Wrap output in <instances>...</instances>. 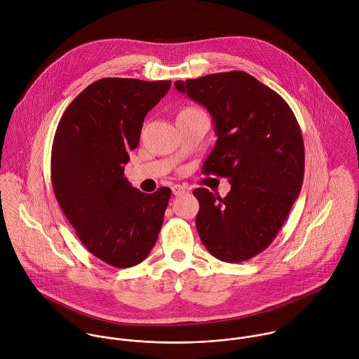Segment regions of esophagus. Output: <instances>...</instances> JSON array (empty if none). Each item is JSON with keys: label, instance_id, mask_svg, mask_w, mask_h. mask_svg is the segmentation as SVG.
<instances>
[{"label": "esophagus", "instance_id": "1", "mask_svg": "<svg viewBox=\"0 0 359 359\" xmlns=\"http://www.w3.org/2000/svg\"><path fill=\"white\" fill-rule=\"evenodd\" d=\"M171 189H172V194H174L175 196H180V195H182V194L185 192L187 188H185L184 185H180V184H178V185H172Z\"/></svg>", "mask_w": 359, "mask_h": 359}]
</instances>
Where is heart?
I'll list each match as a JSON object with an SVG mask.
<instances>
[{
  "label": "heart",
  "mask_w": 359,
  "mask_h": 359,
  "mask_svg": "<svg viewBox=\"0 0 359 359\" xmlns=\"http://www.w3.org/2000/svg\"><path fill=\"white\" fill-rule=\"evenodd\" d=\"M194 107H187V109H184V110H181V111H185V110H192Z\"/></svg>",
  "instance_id": "b5f03b06"
}]
</instances>
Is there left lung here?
<instances>
[{
  "label": "left lung",
  "mask_w": 359,
  "mask_h": 359,
  "mask_svg": "<svg viewBox=\"0 0 359 359\" xmlns=\"http://www.w3.org/2000/svg\"><path fill=\"white\" fill-rule=\"evenodd\" d=\"M203 104L217 142L202 172L226 177L225 198L198 188L196 228L210 255L242 262L264 252L299 198L304 178V142L286 101L246 72H225L175 81Z\"/></svg>",
  "instance_id": "obj_1"
}]
</instances>
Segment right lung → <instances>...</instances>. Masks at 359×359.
Segmentation results:
<instances>
[{
	"mask_svg": "<svg viewBox=\"0 0 359 359\" xmlns=\"http://www.w3.org/2000/svg\"><path fill=\"white\" fill-rule=\"evenodd\" d=\"M171 81L101 79L67 106L51 154L52 188L87 250L116 268L142 262L157 241L171 189H135L124 177L147 113Z\"/></svg>",
	"mask_w": 359,
	"mask_h": 359,
	"instance_id": "add662e5",
	"label": "right lung"
}]
</instances>
